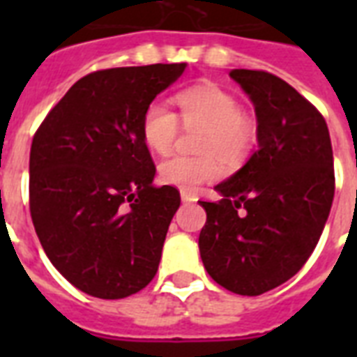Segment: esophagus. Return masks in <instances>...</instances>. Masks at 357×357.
<instances>
[{
    "mask_svg": "<svg viewBox=\"0 0 357 357\" xmlns=\"http://www.w3.org/2000/svg\"><path fill=\"white\" fill-rule=\"evenodd\" d=\"M181 200L183 202H196V196L189 190H181Z\"/></svg>",
    "mask_w": 357,
    "mask_h": 357,
    "instance_id": "obj_1",
    "label": "esophagus"
}]
</instances>
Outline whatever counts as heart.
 <instances>
[{
  "label": "heart",
  "mask_w": 357,
  "mask_h": 357,
  "mask_svg": "<svg viewBox=\"0 0 357 357\" xmlns=\"http://www.w3.org/2000/svg\"><path fill=\"white\" fill-rule=\"evenodd\" d=\"M178 114L167 103L153 100L140 116V135L151 151L167 153L178 139L182 120L185 128H204L200 137L202 155L167 157L159 165L162 183L181 190H196L202 183L217 179L222 172L219 155L238 161L250 153L257 140V122L244 113L237 98L218 85H198L176 96Z\"/></svg>",
  "instance_id": "1"
}]
</instances>
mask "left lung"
<instances>
[{
  "mask_svg": "<svg viewBox=\"0 0 357 357\" xmlns=\"http://www.w3.org/2000/svg\"><path fill=\"white\" fill-rule=\"evenodd\" d=\"M252 98L259 148L217 185L200 255L209 276L231 293L257 296L282 285L310 259L335 192L332 140L319 109L265 70H231Z\"/></svg>",
  "mask_w": 357,
  "mask_h": 357,
  "instance_id": "left-lung-1",
  "label": "left lung"
}]
</instances>
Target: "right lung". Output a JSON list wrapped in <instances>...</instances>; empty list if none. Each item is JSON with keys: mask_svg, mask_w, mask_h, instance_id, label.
<instances>
[{"mask_svg": "<svg viewBox=\"0 0 357 357\" xmlns=\"http://www.w3.org/2000/svg\"><path fill=\"white\" fill-rule=\"evenodd\" d=\"M187 64L96 70L36 129L29 209L53 266L83 293L116 300L153 280L179 192L155 187L140 116Z\"/></svg>", "mask_w": 357, "mask_h": 357, "instance_id": "obj_1", "label": "right lung"}]
</instances>
